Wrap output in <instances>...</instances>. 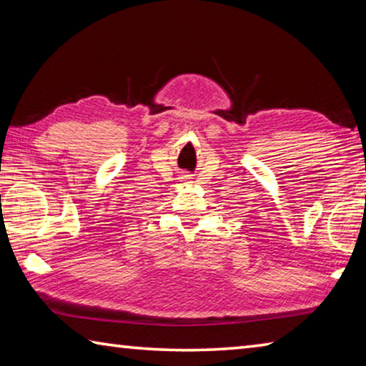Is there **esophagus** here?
I'll use <instances>...</instances> for the list:
<instances>
[{"label":"esophagus","instance_id":"1","mask_svg":"<svg viewBox=\"0 0 366 366\" xmlns=\"http://www.w3.org/2000/svg\"><path fill=\"white\" fill-rule=\"evenodd\" d=\"M182 179H185V181H187V179H190V176L185 174V176H182Z\"/></svg>","mask_w":366,"mask_h":366}]
</instances>
